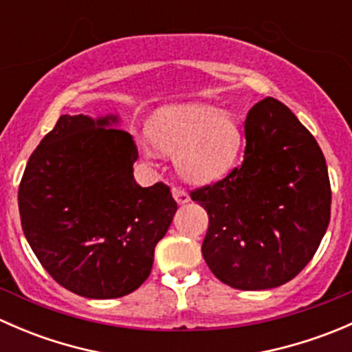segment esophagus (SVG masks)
<instances>
[{
  "instance_id": "esophagus-1",
  "label": "esophagus",
  "mask_w": 352,
  "mask_h": 352,
  "mask_svg": "<svg viewBox=\"0 0 352 352\" xmlns=\"http://www.w3.org/2000/svg\"><path fill=\"white\" fill-rule=\"evenodd\" d=\"M172 194L179 204H187V202L190 201L189 194H187L184 189H180V187H172Z\"/></svg>"
}]
</instances>
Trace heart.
<instances>
[{
	"instance_id": "obj_1",
	"label": "heart",
	"mask_w": 352,
	"mask_h": 352,
	"mask_svg": "<svg viewBox=\"0 0 352 352\" xmlns=\"http://www.w3.org/2000/svg\"><path fill=\"white\" fill-rule=\"evenodd\" d=\"M146 134L160 153L175 155L179 173L194 184L223 179L242 148L235 117L208 104L162 107L148 122Z\"/></svg>"
}]
</instances>
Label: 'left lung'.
<instances>
[{
  "mask_svg": "<svg viewBox=\"0 0 352 352\" xmlns=\"http://www.w3.org/2000/svg\"><path fill=\"white\" fill-rule=\"evenodd\" d=\"M242 165L190 192L208 211L202 257L225 285L243 291L291 281L317 252L330 219V182L320 146L276 98L245 120Z\"/></svg>",
  "mask_w": 352,
  "mask_h": 352,
  "instance_id": "8db88e82",
  "label": "left lung"
}]
</instances>
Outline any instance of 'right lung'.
<instances>
[{"label":"right lung","mask_w":352,"mask_h":352,"mask_svg":"<svg viewBox=\"0 0 352 352\" xmlns=\"http://www.w3.org/2000/svg\"><path fill=\"white\" fill-rule=\"evenodd\" d=\"M117 124L113 113L61 116L19 189L25 239L42 267L91 300L126 296L146 281L177 211L165 184L138 186V148Z\"/></svg>","instance_id":"right-lung-1"}]
</instances>
